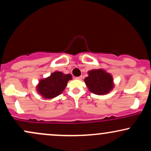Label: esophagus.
<instances>
[{"instance_id": "1", "label": "esophagus", "mask_w": 151, "mask_h": 151, "mask_svg": "<svg viewBox=\"0 0 151 151\" xmlns=\"http://www.w3.org/2000/svg\"><path fill=\"white\" fill-rule=\"evenodd\" d=\"M76 79H79V80H81V79H82V76H79V77H76Z\"/></svg>"}]
</instances>
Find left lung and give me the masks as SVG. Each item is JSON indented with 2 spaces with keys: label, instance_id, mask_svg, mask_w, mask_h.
Here are the masks:
<instances>
[{
  "label": "left lung",
  "instance_id": "obj_1",
  "mask_svg": "<svg viewBox=\"0 0 151 151\" xmlns=\"http://www.w3.org/2000/svg\"><path fill=\"white\" fill-rule=\"evenodd\" d=\"M88 74L89 76L84 79V82L91 92L103 95L109 93L114 88L113 78L104 70H93Z\"/></svg>",
  "mask_w": 151,
  "mask_h": 151
}]
</instances>
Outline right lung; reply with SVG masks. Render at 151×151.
Returning <instances> with one entry per match:
<instances>
[{
    "label": "right lung",
    "mask_w": 151,
    "mask_h": 151,
    "mask_svg": "<svg viewBox=\"0 0 151 151\" xmlns=\"http://www.w3.org/2000/svg\"><path fill=\"white\" fill-rule=\"evenodd\" d=\"M70 79H72L71 74H65L60 72H55L49 77L40 81L37 86V91L42 95V97L52 99L62 92Z\"/></svg>",
    "instance_id": "right-lung-1"
}]
</instances>
